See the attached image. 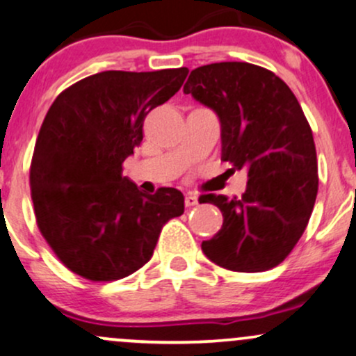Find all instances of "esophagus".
<instances>
[{
	"label": "esophagus",
	"instance_id": "34e87169",
	"mask_svg": "<svg viewBox=\"0 0 356 356\" xmlns=\"http://www.w3.org/2000/svg\"><path fill=\"white\" fill-rule=\"evenodd\" d=\"M185 204L186 207H195V204H198V193H195V191H188L185 195Z\"/></svg>",
	"mask_w": 356,
	"mask_h": 356
}]
</instances>
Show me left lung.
I'll return each instance as SVG.
<instances>
[{
	"instance_id": "1",
	"label": "left lung",
	"mask_w": 356,
	"mask_h": 356,
	"mask_svg": "<svg viewBox=\"0 0 356 356\" xmlns=\"http://www.w3.org/2000/svg\"><path fill=\"white\" fill-rule=\"evenodd\" d=\"M183 91L218 115L221 160L248 168L241 198H198L223 213L203 253L241 273L275 268L302 238L318 193L315 141L298 99L273 71L243 61L200 66Z\"/></svg>"
}]
</instances>
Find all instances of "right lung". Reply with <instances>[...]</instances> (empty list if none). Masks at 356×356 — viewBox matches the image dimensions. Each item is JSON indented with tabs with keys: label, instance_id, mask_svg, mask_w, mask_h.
Wrapping results in <instances>:
<instances>
[{
	"label": "right lung",
	"instance_id": "add662e5",
	"mask_svg": "<svg viewBox=\"0 0 356 356\" xmlns=\"http://www.w3.org/2000/svg\"><path fill=\"white\" fill-rule=\"evenodd\" d=\"M188 68L103 71L54 99L38 133L29 188L41 235L70 271L115 282L148 263L161 228L183 215L177 188L145 195L123 177L143 121L181 88Z\"/></svg>",
	"mask_w": 356,
	"mask_h": 356
}]
</instances>
